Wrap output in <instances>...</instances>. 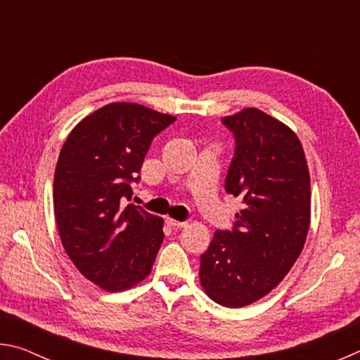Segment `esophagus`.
<instances>
[{
    "label": "esophagus",
    "mask_w": 360,
    "mask_h": 360,
    "mask_svg": "<svg viewBox=\"0 0 360 360\" xmlns=\"http://www.w3.org/2000/svg\"><path fill=\"white\" fill-rule=\"evenodd\" d=\"M165 222L169 225V227H173V229H182V227H186V225H187L186 222L174 221V219H172V217H167Z\"/></svg>",
    "instance_id": "obj_1"
}]
</instances>
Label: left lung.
Listing matches in <instances>:
<instances>
[{
	"instance_id": "left-lung-1",
	"label": "left lung",
	"mask_w": 360,
	"mask_h": 360,
	"mask_svg": "<svg viewBox=\"0 0 360 360\" xmlns=\"http://www.w3.org/2000/svg\"><path fill=\"white\" fill-rule=\"evenodd\" d=\"M235 136L225 191L243 200L233 230H217L200 257V283L222 307L260 300L288 275L307 241L311 186L300 139L257 108L222 119Z\"/></svg>"
}]
</instances>
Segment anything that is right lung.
I'll list each match as a JSON object with an SVG mask.
<instances>
[{"instance_id": "right-lung-1", "label": "right lung", "mask_w": 360, "mask_h": 360, "mask_svg": "<svg viewBox=\"0 0 360 360\" xmlns=\"http://www.w3.org/2000/svg\"><path fill=\"white\" fill-rule=\"evenodd\" d=\"M176 117L136 103H111L71 130L53 176V211L66 254L108 292L149 275L163 241V219L127 205L155 135Z\"/></svg>"}]
</instances>
